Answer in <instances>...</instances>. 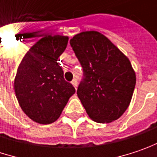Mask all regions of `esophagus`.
<instances>
[{"label":"esophagus","instance_id":"1","mask_svg":"<svg viewBox=\"0 0 157 157\" xmlns=\"http://www.w3.org/2000/svg\"><path fill=\"white\" fill-rule=\"evenodd\" d=\"M71 84L75 87V89H77V86H78V81H77V79H73L72 81H71Z\"/></svg>","mask_w":157,"mask_h":157}]
</instances>
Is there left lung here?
I'll list each match as a JSON object with an SVG mask.
<instances>
[{"label": "left lung", "instance_id": "8db88e82", "mask_svg": "<svg viewBox=\"0 0 157 157\" xmlns=\"http://www.w3.org/2000/svg\"><path fill=\"white\" fill-rule=\"evenodd\" d=\"M85 78L77 94L90 119L109 123L129 107L136 73L129 58L103 34L84 31L70 41Z\"/></svg>", "mask_w": 157, "mask_h": 157}]
</instances>
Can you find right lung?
Returning <instances> with one entry per match:
<instances>
[{
    "mask_svg": "<svg viewBox=\"0 0 157 157\" xmlns=\"http://www.w3.org/2000/svg\"><path fill=\"white\" fill-rule=\"evenodd\" d=\"M68 41V36L61 35L42 37L28 50L17 68L14 80L17 102L28 117L40 124L57 121L75 93L57 62Z\"/></svg>",
    "mask_w": 157,
    "mask_h": 157,
    "instance_id": "1",
    "label": "right lung"
}]
</instances>
